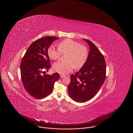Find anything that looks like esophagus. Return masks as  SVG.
I'll list each match as a JSON object with an SVG mask.
<instances>
[{"mask_svg":"<svg viewBox=\"0 0 133 133\" xmlns=\"http://www.w3.org/2000/svg\"><path fill=\"white\" fill-rule=\"evenodd\" d=\"M65 76V75H60V77L61 78H63V77H64Z\"/></svg>","mask_w":133,"mask_h":133,"instance_id":"1","label":"esophagus"}]
</instances>
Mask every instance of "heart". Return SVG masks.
I'll use <instances>...</instances> for the list:
<instances>
[{
    "label": "heart",
    "instance_id": "b5f03b06",
    "mask_svg": "<svg viewBox=\"0 0 133 133\" xmlns=\"http://www.w3.org/2000/svg\"><path fill=\"white\" fill-rule=\"evenodd\" d=\"M62 53H67L65 59L66 61L56 62L53 68L56 72L63 75L70 73L74 68L76 69L82 68L88 57V50L86 46L70 39L61 41L58 45V49L50 45L48 49V56L52 59H58Z\"/></svg>",
    "mask_w": 133,
    "mask_h": 133
}]
</instances>
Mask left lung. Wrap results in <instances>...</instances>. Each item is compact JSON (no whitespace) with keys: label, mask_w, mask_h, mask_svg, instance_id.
I'll return each mask as SVG.
<instances>
[{"label":"left lung","mask_w":133,"mask_h":133,"mask_svg":"<svg viewBox=\"0 0 133 133\" xmlns=\"http://www.w3.org/2000/svg\"><path fill=\"white\" fill-rule=\"evenodd\" d=\"M83 40L89 46L88 59L78 72L71 76L70 83L68 86L69 96L79 103L92 99L104 84L106 76V64L103 55L90 40Z\"/></svg>","instance_id":"left-lung-1"}]
</instances>
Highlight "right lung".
Masks as SVG:
<instances>
[{
  "label": "right lung",
  "instance_id": "right-lung-1",
  "mask_svg": "<svg viewBox=\"0 0 133 133\" xmlns=\"http://www.w3.org/2000/svg\"><path fill=\"white\" fill-rule=\"evenodd\" d=\"M56 37H44L35 41L29 46L20 65L23 84L30 95L37 99L48 96L53 90L55 82L59 78V74L43 76V70L51 67L48 49Z\"/></svg>",
  "mask_w": 133,
  "mask_h": 133
}]
</instances>
